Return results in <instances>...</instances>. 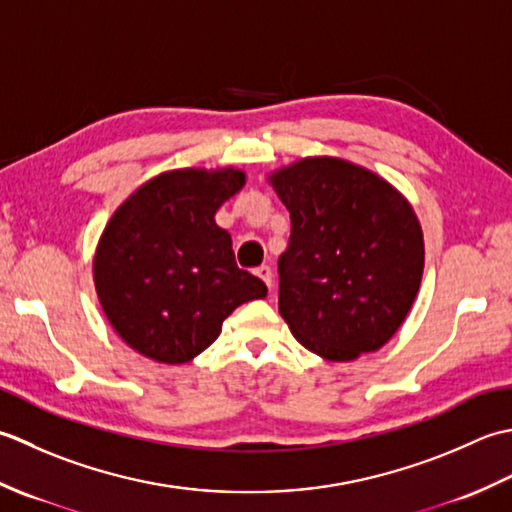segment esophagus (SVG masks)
<instances>
[{"mask_svg":"<svg viewBox=\"0 0 512 512\" xmlns=\"http://www.w3.org/2000/svg\"><path fill=\"white\" fill-rule=\"evenodd\" d=\"M254 274L260 278V280H263V283L271 289V287H274V274H271V267L269 265H260V267H256L254 269Z\"/></svg>","mask_w":512,"mask_h":512,"instance_id":"esophagus-1","label":"esophagus"}]
</instances>
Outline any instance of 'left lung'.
<instances>
[{
	"instance_id": "1",
	"label": "left lung",
	"mask_w": 512,
	"mask_h": 512,
	"mask_svg": "<svg viewBox=\"0 0 512 512\" xmlns=\"http://www.w3.org/2000/svg\"><path fill=\"white\" fill-rule=\"evenodd\" d=\"M291 218L278 258V311L320 358L356 360L384 347L420 289L422 227L378 174L333 156L269 176Z\"/></svg>"
}]
</instances>
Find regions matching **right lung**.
I'll use <instances>...</instances> for the list:
<instances>
[{"mask_svg":"<svg viewBox=\"0 0 512 512\" xmlns=\"http://www.w3.org/2000/svg\"><path fill=\"white\" fill-rule=\"evenodd\" d=\"M245 185L241 170H174L154 176L103 229L95 287L114 331L141 356L183 364L205 351L243 302L265 298L238 269L232 236L214 214Z\"/></svg>","mask_w":512,"mask_h":512,"instance_id":"right-lung-1","label":"right lung"}]
</instances>
